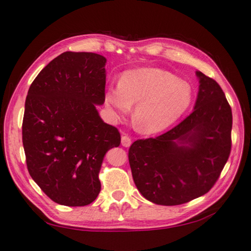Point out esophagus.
<instances>
[{"label": "esophagus", "instance_id": "esophagus-1", "mask_svg": "<svg viewBox=\"0 0 251 251\" xmlns=\"http://www.w3.org/2000/svg\"><path fill=\"white\" fill-rule=\"evenodd\" d=\"M122 145L124 146V147H129L131 145V139L129 136H127L126 134L122 135Z\"/></svg>", "mask_w": 251, "mask_h": 251}]
</instances>
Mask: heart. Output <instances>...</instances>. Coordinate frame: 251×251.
<instances>
[{"instance_id":"obj_1","label":"heart","mask_w":251,"mask_h":251,"mask_svg":"<svg viewBox=\"0 0 251 251\" xmlns=\"http://www.w3.org/2000/svg\"><path fill=\"white\" fill-rule=\"evenodd\" d=\"M192 89L171 72L158 68L127 71L120 84L108 86L104 103L114 120L125 118L136 105L135 126L144 134L159 133L188 111Z\"/></svg>"}]
</instances>
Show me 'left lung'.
I'll list each match as a JSON object with an SVG mask.
<instances>
[{
	"instance_id": "left-lung-1",
	"label": "left lung",
	"mask_w": 251,
	"mask_h": 251,
	"mask_svg": "<svg viewBox=\"0 0 251 251\" xmlns=\"http://www.w3.org/2000/svg\"><path fill=\"white\" fill-rule=\"evenodd\" d=\"M194 110L156 138L130 146L131 175L141 195L159 205H180L213 188L231 148V108L220 84L197 71Z\"/></svg>"
}]
</instances>
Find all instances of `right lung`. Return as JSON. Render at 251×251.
<instances>
[{"mask_svg": "<svg viewBox=\"0 0 251 251\" xmlns=\"http://www.w3.org/2000/svg\"><path fill=\"white\" fill-rule=\"evenodd\" d=\"M105 57L66 51L50 61L29 86L23 118L27 169L48 198L66 206L92 203L101 191L103 158L121 144L104 123Z\"/></svg>", "mask_w": 251, "mask_h": 251, "instance_id": "right-lung-1", "label": "right lung"}]
</instances>
